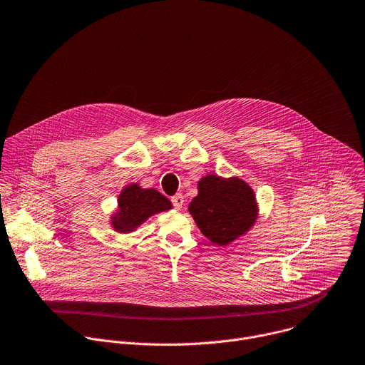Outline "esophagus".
Here are the masks:
<instances>
[{"mask_svg": "<svg viewBox=\"0 0 365 365\" xmlns=\"http://www.w3.org/2000/svg\"><path fill=\"white\" fill-rule=\"evenodd\" d=\"M172 203H173V206H175V209H178V210H180L182 207H183V203H185V199H183V195H180V193H178V195H175L173 197H172Z\"/></svg>", "mask_w": 365, "mask_h": 365, "instance_id": "obj_1", "label": "esophagus"}]
</instances>
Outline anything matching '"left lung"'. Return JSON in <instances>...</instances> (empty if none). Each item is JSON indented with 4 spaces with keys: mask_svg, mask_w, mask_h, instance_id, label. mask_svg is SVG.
Masks as SVG:
<instances>
[{
    "mask_svg": "<svg viewBox=\"0 0 365 365\" xmlns=\"http://www.w3.org/2000/svg\"><path fill=\"white\" fill-rule=\"evenodd\" d=\"M189 213L213 245L226 247L254 227L259 209L255 192L245 180L206 175L197 182V196L189 203Z\"/></svg>",
    "mask_w": 365,
    "mask_h": 365,
    "instance_id": "1",
    "label": "left lung"
}]
</instances>
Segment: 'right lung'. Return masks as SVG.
<instances>
[{"instance_id": "1", "label": "right lung", "mask_w": 365, "mask_h": 365, "mask_svg": "<svg viewBox=\"0 0 365 365\" xmlns=\"http://www.w3.org/2000/svg\"><path fill=\"white\" fill-rule=\"evenodd\" d=\"M172 202L156 189H143L132 183L121 189L110 226L117 233H132L156 213L172 209Z\"/></svg>"}]
</instances>
